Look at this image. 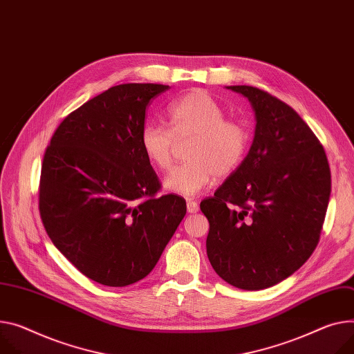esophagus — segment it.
Masks as SVG:
<instances>
[{"instance_id":"esophagus-1","label":"esophagus","mask_w":354,"mask_h":354,"mask_svg":"<svg viewBox=\"0 0 354 354\" xmlns=\"http://www.w3.org/2000/svg\"><path fill=\"white\" fill-rule=\"evenodd\" d=\"M187 211L189 214H194L198 211V203L194 200H187Z\"/></svg>"}]
</instances>
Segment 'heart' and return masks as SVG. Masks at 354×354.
I'll return each mask as SVG.
<instances>
[{
  "instance_id": "heart-1",
  "label": "heart",
  "mask_w": 354,
  "mask_h": 354,
  "mask_svg": "<svg viewBox=\"0 0 354 354\" xmlns=\"http://www.w3.org/2000/svg\"><path fill=\"white\" fill-rule=\"evenodd\" d=\"M166 116L169 129L157 123L143 126L140 146L154 169L167 171L176 142L192 139L185 151L188 161L165 180L169 192L193 197L215 176L225 177L239 166L248 146V133L239 122L224 119L223 107L207 92L197 89L173 100Z\"/></svg>"
}]
</instances>
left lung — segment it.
I'll list each match as a JSON object with an SVG mask.
<instances>
[{"label": "left lung", "instance_id": "1", "mask_svg": "<svg viewBox=\"0 0 354 354\" xmlns=\"http://www.w3.org/2000/svg\"><path fill=\"white\" fill-rule=\"evenodd\" d=\"M255 113L251 149L200 208L207 255L230 285L259 290L290 277L315 251L330 197L328 157L310 127L278 97L228 86Z\"/></svg>", "mask_w": 354, "mask_h": 354}]
</instances>
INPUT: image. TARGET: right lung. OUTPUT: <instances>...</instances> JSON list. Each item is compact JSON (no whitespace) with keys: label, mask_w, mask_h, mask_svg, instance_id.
<instances>
[{"label":"right lung","mask_w":354,"mask_h":354,"mask_svg":"<svg viewBox=\"0 0 354 354\" xmlns=\"http://www.w3.org/2000/svg\"><path fill=\"white\" fill-rule=\"evenodd\" d=\"M170 86L118 85L68 115L44 154L42 224L89 279L127 286L147 277L184 218L185 200L157 196L140 146L146 107Z\"/></svg>","instance_id":"right-lung-1"}]
</instances>
